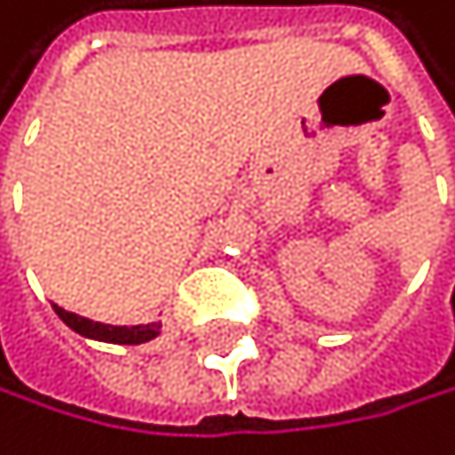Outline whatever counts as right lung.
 <instances>
[{
    "label": "right lung",
    "instance_id": "right-lung-1",
    "mask_svg": "<svg viewBox=\"0 0 455 455\" xmlns=\"http://www.w3.org/2000/svg\"><path fill=\"white\" fill-rule=\"evenodd\" d=\"M52 310L58 313V319L69 330L86 335V339H94V341H106V344H145V341L156 339L159 330H162V322L136 324V327H114V324H100V322L84 319V315L69 313L58 305H52Z\"/></svg>",
    "mask_w": 455,
    "mask_h": 455
}]
</instances>
